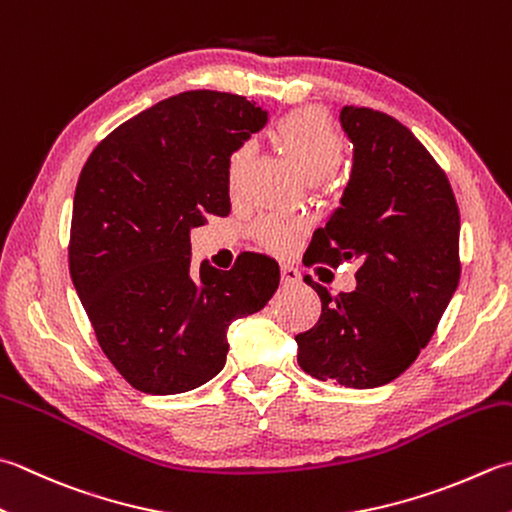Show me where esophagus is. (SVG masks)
<instances>
[{
	"label": "esophagus",
	"instance_id": "1",
	"mask_svg": "<svg viewBox=\"0 0 512 512\" xmlns=\"http://www.w3.org/2000/svg\"><path fill=\"white\" fill-rule=\"evenodd\" d=\"M282 282L284 286H290V284H299L302 282V273L295 266L290 264H282Z\"/></svg>",
	"mask_w": 512,
	"mask_h": 512
}]
</instances>
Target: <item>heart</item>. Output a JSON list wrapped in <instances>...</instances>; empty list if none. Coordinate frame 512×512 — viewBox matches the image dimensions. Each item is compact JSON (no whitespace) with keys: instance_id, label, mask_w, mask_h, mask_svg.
<instances>
[{"instance_id":"heart-1","label":"heart","mask_w":512,"mask_h":512,"mask_svg":"<svg viewBox=\"0 0 512 512\" xmlns=\"http://www.w3.org/2000/svg\"><path fill=\"white\" fill-rule=\"evenodd\" d=\"M275 142L293 159L299 173L310 184L333 177L335 170L342 166L346 153L342 135H339L335 124L330 122V117L324 115L322 110H295V113L279 119L275 128ZM253 153V144H242L230 153L226 166V182L230 193H235L239 184H242ZM302 228L304 224L299 219L273 215L259 219L255 233L266 248L282 253V250H288L295 244Z\"/></svg>"}]
</instances>
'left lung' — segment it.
<instances>
[{"instance_id":"obj_1","label":"left lung","mask_w":512,"mask_h":512,"mask_svg":"<svg viewBox=\"0 0 512 512\" xmlns=\"http://www.w3.org/2000/svg\"><path fill=\"white\" fill-rule=\"evenodd\" d=\"M353 168L308 264L355 259L357 288L322 299L319 322L295 337L308 375L346 388L393 382L415 362L459 284V208L444 170L386 113L344 106Z\"/></svg>"}]
</instances>
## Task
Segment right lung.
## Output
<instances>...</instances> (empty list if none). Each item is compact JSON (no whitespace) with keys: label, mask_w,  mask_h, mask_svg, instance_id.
<instances>
[{"label":"right lung","mask_w":512,"mask_h":512,"mask_svg":"<svg viewBox=\"0 0 512 512\" xmlns=\"http://www.w3.org/2000/svg\"><path fill=\"white\" fill-rule=\"evenodd\" d=\"M268 122L246 97L188 90L97 144L75 188L68 264L97 342L126 382L177 395L226 364L228 326L279 286L275 259L190 264V230L226 217L228 157Z\"/></svg>","instance_id":"add662e5"}]
</instances>
